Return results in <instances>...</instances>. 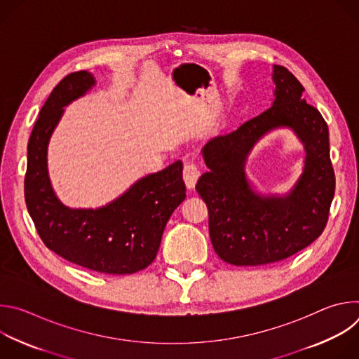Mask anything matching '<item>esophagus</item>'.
Here are the masks:
<instances>
[{
  "label": "esophagus",
  "instance_id": "1",
  "mask_svg": "<svg viewBox=\"0 0 359 359\" xmlns=\"http://www.w3.org/2000/svg\"><path fill=\"white\" fill-rule=\"evenodd\" d=\"M200 177V169L196 162H187L183 168V179L189 189H193L197 179Z\"/></svg>",
  "mask_w": 359,
  "mask_h": 359
}]
</instances>
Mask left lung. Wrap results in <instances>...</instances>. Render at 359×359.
Listing matches in <instances>:
<instances>
[{"instance_id":"left-lung-1","label":"left lung","mask_w":359,"mask_h":359,"mask_svg":"<svg viewBox=\"0 0 359 359\" xmlns=\"http://www.w3.org/2000/svg\"><path fill=\"white\" fill-rule=\"evenodd\" d=\"M271 108L203 147L209 172L196 190L209 210V233L219 257L233 266L285 260L324 231L335 193L328 126L302 97L304 86L284 67L274 65ZM278 126L292 127L307 150L306 169L285 198L252 194L243 175L246 153L260 135Z\"/></svg>"}]
</instances>
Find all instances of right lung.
I'll return each instance as SVG.
<instances>
[{"label":"right lung","mask_w":359,"mask_h":359,"mask_svg":"<svg viewBox=\"0 0 359 359\" xmlns=\"http://www.w3.org/2000/svg\"><path fill=\"white\" fill-rule=\"evenodd\" d=\"M95 83L86 71L67 75L48 96L28 142L24 193L43 244L62 259L104 274H132L155 260L165 226L186 197L180 161L135 183L97 210H71L55 197L46 146L62 108Z\"/></svg>","instance_id":"obj_1"}]
</instances>
